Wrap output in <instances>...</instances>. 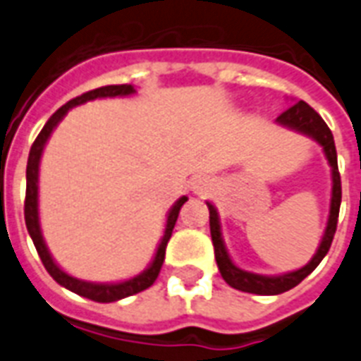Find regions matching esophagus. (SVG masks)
I'll return each mask as SVG.
<instances>
[{
    "label": "esophagus",
    "mask_w": 361,
    "mask_h": 361,
    "mask_svg": "<svg viewBox=\"0 0 361 361\" xmlns=\"http://www.w3.org/2000/svg\"><path fill=\"white\" fill-rule=\"evenodd\" d=\"M202 189H204V185H197V188H195V191H199V193H202Z\"/></svg>",
    "instance_id": "esophagus-1"
}]
</instances>
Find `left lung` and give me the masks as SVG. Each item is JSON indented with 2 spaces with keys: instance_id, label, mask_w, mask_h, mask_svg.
<instances>
[{
  "instance_id": "obj_1",
  "label": "left lung",
  "mask_w": 361,
  "mask_h": 361,
  "mask_svg": "<svg viewBox=\"0 0 361 361\" xmlns=\"http://www.w3.org/2000/svg\"><path fill=\"white\" fill-rule=\"evenodd\" d=\"M277 122L281 126H287L290 130H296V132L304 133V135L314 137L323 147V153H325V157L329 160L331 172H333V193H331L329 221H327V228H325V233H323V239L319 243L317 252L304 268L290 271V274H283V276H260V274H250V271L237 268L231 262L228 250H226V245H224V239H221L218 212H216V208L210 202H207L208 212H210V235H212L216 262H218V269H220L221 277L233 289L243 290V293H252V295H281L285 290L296 287L298 283L302 281L304 277H308L319 266L323 256L329 252L331 243H333V237H335V231H337L338 208H341V197H343L335 140H333V133H331L329 126L323 122L322 116L308 103L298 101L295 105H290L287 111H283L277 116Z\"/></svg>"
}]
</instances>
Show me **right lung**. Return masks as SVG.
I'll list each match as a JSON object with an SVG mask.
<instances>
[{"label":"right lung","instance_id":"obj_1","mask_svg":"<svg viewBox=\"0 0 361 361\" xmlns=\"http://www.w3.org/2000/svg\"><path fill=\"white\" fill-rule=\"evenodd\" d=\"M135 93L133 85L122 84V85H103V87H97V90H92V92H85L78 97L71 99L66 105H63L59 109L57 113L53 114L51 118L45 122V126L42 128V132L38 133L36 141L32 143L30 154H28V164H26V199H24V221H26V229L30 233L32 241H34V247L38 250L39 258H42V264L47 269V274L59 283L63 285L65 289L76 293V295L84 296V298H90V300H95V302H116L120 298H126V296L137 295L141 290L149 289L157 277L160 274V268H162V262H164V255H166V245L172 237V229L176 226V220H178V214H180L181 207L185 204L188 197H181L180 201L176 202L170 210L166 220V229H164V235L160 239V245L157 248V255H154V260L151 262V266L140 274V276L132 277L128 281L122 283H90L82 281V279H76V277L68 276L63 269L59 268L55 260L49 255V250L45 247L44 237H42V229H39V218H38V172H39V159H42V153H44V147L49 140V135L55 130L59 122L63 120L72 106L82 105L85 101H92V99L97 97H118V95H132Z\"/></svg>","mask_w":361,"mask_h":361}]
</instances>
